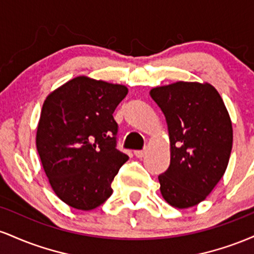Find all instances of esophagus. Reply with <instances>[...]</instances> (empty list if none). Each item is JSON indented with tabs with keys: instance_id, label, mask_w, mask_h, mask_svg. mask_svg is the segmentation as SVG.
I'll return each mask as SVG.
<instances>
[{
	"instance_id": "obj_1",
	"label": "esophagus",
	"mask_w": 254,
	"mask_h": 254,
	"mask_svg": "<svg viewBox=\"0 0 254 254\" xmlns=\"http://www.w3.org/2000/svg\"><path fill=\"white\" fill-rule=\"evenodd\" d=\"M133 154H135L136 157H139V159H142V157H144L145 154H147V149L135 150V151H133Z\"/></svg>"
}]
</instances>
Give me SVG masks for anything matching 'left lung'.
I'll return each mask as SVG.
<instances>
[{
    "mask_svg": "<svg viewBox=\"0 0 254 254\" xmlns=\"http://www.w3.org/2000/svg\"><path fill=\"white\" fill-rule=\"evenodd\" d=\"M150 97L164 112L171 164L160 174V191L170 205L203 202L223 177L233 145L230 117L211 84L179 82L156 87Z\"/></svg>",
    "mask_w": 254,
    "mask_h": 254,
    "instance_id": "left-lung-1",
    "label": "left lung"
}]
</instances>
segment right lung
<instances>
[{
  "label": "right lung",
  "instance_id": "add662e5",
  "mask_svg": "<svg viewBox=\"0 0 254 254\" xmlns=\"http://www.w3.org/2000/svg\"><path fill=\"white\" fill-rule=\"evenodd\" d=\"M123 84L77 76L48 95L37 129V150L52 190L78 210L98 208L129 156L117 149L113 112Z\"/></svg>",
  "mask_w": 254,
  "mask_h": 254
}]
</instances>
